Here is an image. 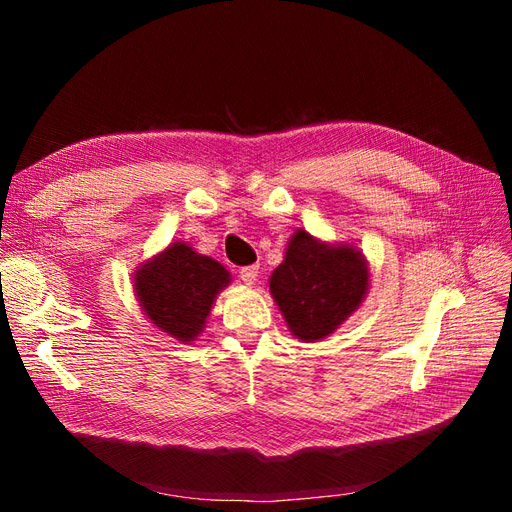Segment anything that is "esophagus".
Listing matches in <instances>:
<instances>
[{"instance_id": "obj_1", "label": "esophagus", "mask_w": 512, "mask_h": 512, "mask_svg": "<svg viewBox=\"0 0 512 512\" xmlns=\"http://www.w3.org/2000/svg\"><path fill=\"white\" fill-rule=\"evenodd\" d=\"M239 277L247 284V286H254L256 280H258V265H252V267H243L239 271Z\"/></svg>"}]
</instances>
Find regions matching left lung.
<instances>
[{
  "mask_svg": "<svg viewBox=\"0 0 512 512\" xmlns=\"http://www.w3.org/2000/svg\"><path fill=\"white\" fill-rule=\"evenodd\" d=\"M371 286L369 262L356 243H331L297 228L269 292L288 331L314 344L331 337L361 307Z\"/></svg>",
  "mask_w": 512,
  "mask_h": 512,
  "instance_id": "left-lung-1",
  "label": "left lung"
}]
</instances>
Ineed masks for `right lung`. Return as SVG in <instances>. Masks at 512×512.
<instances>
[{"mask_svg": "<svg viewBox=\"0 0 512 512\" xmlns=\"http://www.w3.org/2000/svg\"><path fill=\"white\" fill-rule=\"evenodd\" d=\"M232 282L230 271L188 241L168 243L143 260L132 275L134 297L158 331L179 344H194L207 327L218 294Z\"/></svg>", "mask_w": 512, "mask_h": 512, "instance_id": "right-lung-1", "label": "right lung"}]
</instances>
